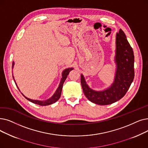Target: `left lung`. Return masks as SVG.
<instances>
[{
    "instance_id": "8db88e82",
    "label": "left lung",
    "mask_w": 148,
    "mask_h": 148,
    "mask_svg": "<svg viewBox=\"0 0 148 148\" xmlns=\"http://www.w3.org/2000/svg\"><path fill=\"white\" fill-rule=\"evenodd\" d=\"M116 69L113 83L110 87L102 91H95L86 83L81 74V84L86 98L94 103L100 105L112 104L121 99L126 94L134 78V56L132 48L126 35L121 29L115 38Z\"/></svg>"
}]
</instances>
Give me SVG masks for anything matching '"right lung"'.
Returning a JSON list of instances; mask_svg holds the SVG:
<instances>
[{
  "mask_svg": "<svg viewBox=\"0 0 148 148\" xmlns=\"http://www.w3.org/2000/svg\"><path fill=\"white\" fill-rule=\"evenodd\" d=\"M14 65V62H12V69H13ZM73 69H74L73 68H66L65 69H64L63 71V72L62 73V79L60 80V83H59V85L58 88H57V89H56V91L54 92V94L52 95V97H51L49 99H48L47 100H33V99H29V98L27 97L26 96H25L22 93V94L24 96L25 99H27L29 101L33 103L38 105H40V106H47V105H49L53 104V103H54L56 102L57 100H58L60 99V95H61V93H62V90L63 83H64V82H65L66 79L67 78V76L69 74V72L71 70H73ZM12 77H13V79H14V80L15 82V83H16V85L17 88L18 89L19 91H20V89H19L18 87L17 86V83L16 82V80L14 79V76H13V74H12Z\"/></svg>",
  "mask_w": 148,
  "mask_h": 148,
  "instance_id": "obj_1",
  "label": "right lung"
}]
</instances>
